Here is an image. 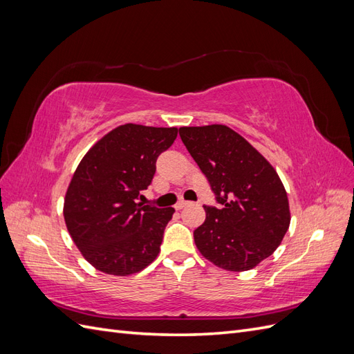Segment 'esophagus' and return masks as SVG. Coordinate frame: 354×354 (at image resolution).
Masks as SVG:
<instances>
[{
	"mask_svg": "<svg viewBox=\"0 0 354 354\" xmlns=\"http://www.w3.org/2000/svg\"><path fill=\"white\" fill-rule=\"evenodd\" d=\"M187 201H185V199H180L177 203H176V209H181V208H185L186 205H187Z\"/></svg>",
	"mask_w": 354,
	"mask_h": 354,
	"instance_id": "34e87169",
	"label": "esophagus"
}]
</instances>
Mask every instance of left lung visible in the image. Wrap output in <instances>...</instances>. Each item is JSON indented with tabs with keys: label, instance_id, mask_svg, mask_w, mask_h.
I'll list each match as a JSON object with an SVG mask.
<instances>
[{
	"label": "left lung",
	"instance_id": "obj_1",
	"mask_svg": "<svg viewBox=\"0 0 354 354\" xmlns=\"http://www.w3.org/2000/svg\"><path fill=\"white\" fill-rule=\"evenodd\" d=\"M181 142L205 174L218 207L194 232L199 252L229 272L270 257L291 221L286 190L274 168L226 125L181 127Z\"/></svg>",
	"mask_w": 354,
	"mask_h": 354
}]
</instances>
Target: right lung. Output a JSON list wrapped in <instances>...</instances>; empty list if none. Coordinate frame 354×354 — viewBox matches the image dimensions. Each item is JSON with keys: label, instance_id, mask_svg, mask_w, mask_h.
Listing matches in <instances>:
<instances>
[{"label": "right lung", "instance_id": "right-lung-1", "mask_svg": "<svg viewBox=\"0 0 354 354\" xmlns=\"http://www.w3.org/2000/svg\"><path fill=\"white\" fill-rule=\"evenodd\" d=\"M177 128L125 124L85 153L69 183L63 216L72 241L95 269L127 276L159 254L174 208L143 205L156 159L174 143Z\"/></svg>", "mask_w": 354, "mask_h": 354}]
</instances>
